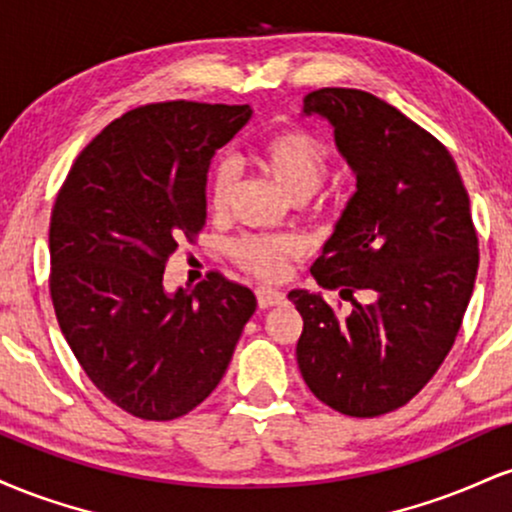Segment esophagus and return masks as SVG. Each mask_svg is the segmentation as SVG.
Masks as SVG:
<instances>
[{"label":"esophagus","mask_w":512,"mask_h":512,"mask_svg":"<svg viewBox=\"0 0 512 512\" xmlns=\"http://www.w3.org/2000/svg\"><path fill=\"white\" fill-rule=\"evenodd\" d=\"M255 293H257V305H260L262 310L264 308H274V305H281L286 301L284 293L276 291V289H269V286H260V289H257Z\"/></svg>","instance_id":"1"}]
</instances>
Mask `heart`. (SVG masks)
I'll return each instance as SVG.
<instances>
[{"instance_id": "b5f03b06", "label": "heart", "mask_w": 512, "mask_h": 512, "mask_svg": "<svg viewBox=\"0 0 512 512\" xmlns=\"http://www.w3.org/2000/svg\"><path fill=\"white\" fill-rule=\"evenodd\" d=\"M257 161L293 202H305L315 195L332 173V151L305 129L291 127L269 134L260 144ZM240 182L238 163L223 156L209 175V207L223 214L231 207ZM231 257L245 272L260 279H276L284 272L286 262L298 252V243L286 236H240L233 240Z\"/></svg>"}]
</instances>
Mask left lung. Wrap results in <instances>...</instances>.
Wrapping results in <instances>:
<instances>
[{
	"label": "left lung",
	"instance_id": "8db88e82",
	"mask_svg": "<svg viewBox=\"0 0 512 512\" xmlns=\"http://www.w3.org/2000/svg\"><path fill=\"white\" fill-rule=\"evenodd\" d=\"M303 113L332 122L356 192L310 267L351 310L289 293L303 317L298 368L327 407L373 419L419 395L455 344L479 269L477 228L450 151L390 103L358 88H317Z\"/></svg>",
	"mask_w": 512,
	"mask_h": 512
}]
</instances>
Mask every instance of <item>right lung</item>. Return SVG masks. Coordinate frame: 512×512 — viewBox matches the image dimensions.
<instances>
[{
  "label": "right lung",
  "mask_w": 512,
  "mask_h": 512,
  "mask_svg": "<svg viewBox=\"0 0 512 512\" xmlns=\"http://www.w3.org/2000/svg\"><path fill=\"white\" fill-rule=\"evenodd\" d=\"M250 115V105H139L76 156L57 192V322L88 380L137 419L173 421L202 404L257 308L248 286L219 272L163 291L170 255L207 223L211 156Z\"/></svg>",
  "instance_id": "add662e5"
}]
</instances>
